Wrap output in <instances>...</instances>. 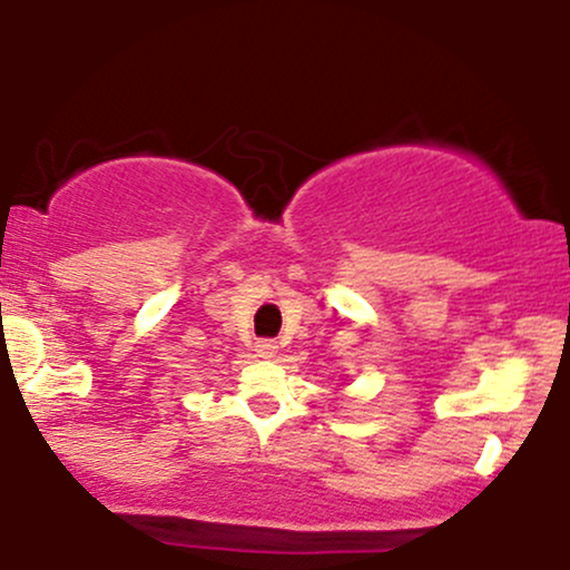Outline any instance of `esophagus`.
<instances>
[{"label":"esophagus","mask_w":570,"mask_h":570,"mask_svg":"<svg viewBox=\"0 0 570 570\" xmlns=\"http://www.w3.org/2000/svg\"><path fill=\"white\" fill-rule=\"evenodd\" d=\"M257 353H259V356H263V358H273V356H276V353H278V345L273 343V340H259V343H257Z\"/></svg>","instance_id":"esophagus-1"}]
</instances>
